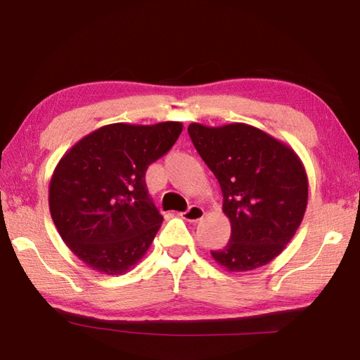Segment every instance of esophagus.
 <instances>
[{"label": "esophagus", "instance_id": "34e87169", "mask_svg": "<svg viewBox=\"0 0 360 360\" xmlns=\"http://www.w3.org/2000/svg\"><path fill=\"white\" fill-rule=\"evenodd\" d=\"M203 216H205L203 208H200V206H197V205H192L187 211L181 212V217L187 222H198V221H202Z\"/></svg>", "mask_w": 360, "mask_h": 360}]
</instances>
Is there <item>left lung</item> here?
Segmentation results:
<instances>
[{
    "mask_svg": "<svg viewBox=\"0 0 360 360\" xmlns=\"http://www.w3.org/2000/svg\"><path fill=\"white\" fill-rule=\"evenodd\" d=\"M195 149L221 186L231 233L211 255L229 271L266 265L294 238L308 205V176L297 152L257 127L188 125Z\"/></svg>",
    "mask_w": 360,
    "mask_h": 360,
    "instance_id": "left-lung-1",
    "label": "left lung"
}]
</instances>
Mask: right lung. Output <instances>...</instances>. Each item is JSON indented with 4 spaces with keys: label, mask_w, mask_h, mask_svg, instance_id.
Returning <instances> with one entry per match:
<instances>
[{
    "label": "right lung",
    "mask_w": 360,
    "mask_h": 360,
    "mask_svg": "<svg viewBox=\"0 0 360 360\" xmlns=\"http://www.w3.org/2000/svg\"><path fill=\"white\" fill-rule=\"evenodd\" d=\"M181 122L109 124L60 158L49 210L62 240L101 275H122L148 252L163 217L150 202L146 169L172 149Z\"/></svg>",
    "instance_id": "obj_1"
}]
</instances>
